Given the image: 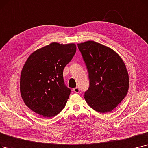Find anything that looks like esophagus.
<instances>
[{
  "label": "esophagus",
  "instance_id": "34e87169",
  "mask_svg": "<svg viewBox=\"0 0 148 148\" xmlns=\"http://www.w3.org/2000/svg\"><path fill=\"white\" fill-rule=\"evenodd\" d=\"M73 91L75 93H79L80 92V89L79 87H76L73 89Z\"/></svg>",
  "mask_w": 148,
  "mask_h": 148
}]
</instances>
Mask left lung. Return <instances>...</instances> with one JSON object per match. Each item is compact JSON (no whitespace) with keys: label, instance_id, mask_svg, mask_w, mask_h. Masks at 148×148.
<instances>
[{"label":"left lung","instance_id":"obj_1","mask_svg":"<svg viewBox=\"0 0 148 148\" xmlns=\"http://www.w3.org/2000/svg\"><path fill=\"white\" fill-rule=\"evenodd\" d=\"M86 65L89 86L85 99L94 110L111 112L123 100L129 88V75L120 56L94 41L78 43Z\"/></svg>","mask_w":148,"mask_h":148}]
</instances>
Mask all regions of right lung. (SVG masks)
<instances>
[{"label":"right lung","mask_w":148,"mask_h":148,"mask_svg":"<svg viewBox=\"0 0 148 148\" xmlns=\"http://www.w3.org/2000/svg\"><path fill=\"white\" fill-rule=\"evenodd\" d=\"M75 52L74 43L53 42L29 56L21 72L20 89L30 110L48 118L62 111L71 93L64 82L63 69Z\"/></svg>","instance_id":"right-lung-1"}]
</instances>
